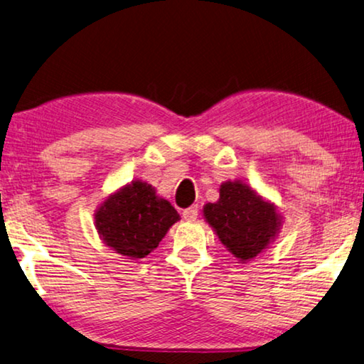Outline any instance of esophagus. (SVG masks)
<instances>
[{
	"instance_id": "1",
	"label": "esophagus",
	"mask_w": 364,
	"mask_h": 364,
	"mask_svg": "<svg viewBox=\"0 0 364 364\" xmlns=\"http://www.w3.org/2000/svg\"><path fill=\"white\" fill-rule=\"evenodd\" d=\"M196 216H198V206H190L187 210L182 211V218L186 221H195Z\"/></svg>"
}]
</instances>
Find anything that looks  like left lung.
<instances>
[{"label": "left lung", "mask_w": 364, "mask_h": 364, "mask_svg": "<svg viewBox=\"0 0 364 364\" xmlns=\"http://www.w3.org/2000/svg\"><path fill=\"white\" fill-rule=\"evenodd\" d=\"M203 216L240 263L263 253L276 240L284 223L277 206L243 181L223 182L219 200L203 206Z\"/></svg>", "instance_id": "obj_1"}]
</instances>
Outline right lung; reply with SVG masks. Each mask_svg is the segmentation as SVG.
<instances>
[{"label": "right lung", "mask_w": 364, "mask_h": 364, "mask_svg": "<svg viewBox=\"0 0 364 364\" xmlns=\"http://www.w3.org/2000/svg\"><path fill=\"white\" fill-rule=\"evenodd\" d=\"M181 216L148 182L132 181L106 196L95 211L101 240L126 259H140L159 245Z\"/></svg>", "instance_id": "1"}]
</instances>
